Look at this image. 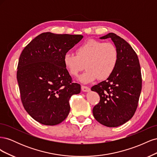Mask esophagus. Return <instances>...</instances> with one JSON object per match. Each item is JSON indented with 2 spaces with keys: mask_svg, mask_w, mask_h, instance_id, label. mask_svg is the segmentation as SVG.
Returning a JSON list of instances; mask_svg holds the SVG:
<instances>
[{
  "mask_svg": "<svg viewBox=\"0 0 157 157\" xmlns=\"http://www.w3.org/2000/svg\"><path fill=\"white\" fill-rule=\"evenodd\" d=\"M81 89L83 92H89L90 90L89 87H88L86 86H83V85L81 86Z\"/></svg>",
  "mask_w": 157,
  "mask_h": 157,
  "instance_id": "1",
  "label": "esophagus"
}]
</instances>
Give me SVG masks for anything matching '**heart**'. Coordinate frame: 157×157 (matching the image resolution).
Returning a JSON list of instances; mask_svg holds the SVG:
<instances>
[{
	"instance_id": "heart-1",
	"label": "heart",
	"mask_w": 157,
	"mask_h": 157,
	"mask_svg": "<svg viewBox=\"0 0 157 157\" xmlns=\"http://www.w3.org/2000/svg\"><path fill=\"white\" fill-rule=\"evenodd\" d=\"M76 54L67 53L63 63L71 75L77 77L85 69L87 70L80 77L84 83L110 77L115 70L118 59L116 46L110 42L88 40L76 49Z\"/></svg>"
}]
</instances>
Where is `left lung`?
<instances>
[{"label": "left lung", "mask_w": 157, "mask_h": 157, "mask_svg": "<svg viewBox=\"0 0 157 157\" xmlns=\"http://www.w3.org/2000/svg\"><path fill=\"white\" fill-rule=\"evenodd\" d=\"M100 39L112 40L118 59L110 77L91 88L100 97L93 115L100 124L117 127L131 119L138 105L142 86L140 65L134 49L119 36L110 33Z\"/></svg>", "instance_id": "1"}]
</instances>
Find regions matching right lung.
<instances>
[{
    "label": "right lung",
    "mask_w": 157,
    "mask_h": 157,
    "mask_svg": "<svg viewBox=\"0 0 157 157\" xmlns=\"http://www.w3.org/2000/svg\"><path fill=\"white\" fill-rule=\"evenodd\" d=\"M83 38L81 35L41 33L23 50L17 80L21 100L28 114L44 125L59 124L70 111L69 100L80 92L63 63L64 56Z\"/></svg>",
    "instance_id": "add662e5"
}]
</instances>
